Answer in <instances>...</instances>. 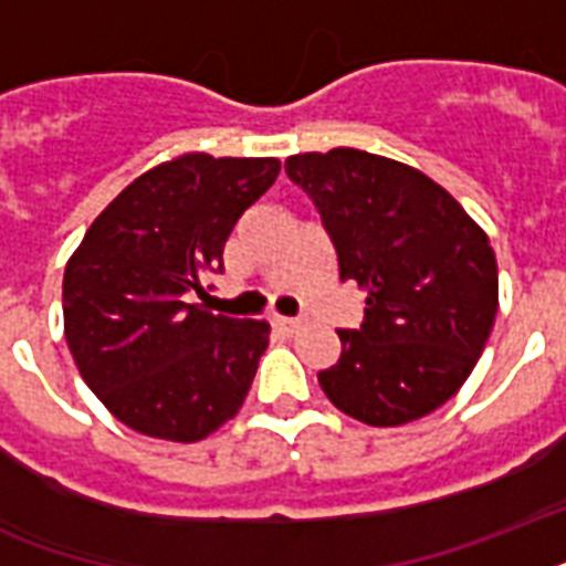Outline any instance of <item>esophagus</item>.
I'll list each match as a JSON object with an SVG mask.
<instances>
[{
    "mask_svg": "<svg viewBox=\"0 0 566 566\" xmlns=\"http://www.w3.org/2000/svg\"><path fill=\"white\" fill-rule=\"evenodd\" d=\"M273 326L279 328V332H284V335H293L302 323L296 317H273Z\"/></svg>",
    "mask_w": 566,
    "mask_h": 566,
    "instance_id": "esophagus-1",
    "label": "esophagus"
}]
</instances>
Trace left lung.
I'll return each instance as SVG.
<instances>
[{"instance_id": "obj_1", "label": "left lung", "mask_w": 566, "mask_h": 566, "mask_svg": "<svg viewBox=\"0 0 566 566\" xmlns=\"http://www.w3.org/2000/svg\"><path fill=\"white\" fill-rule=\"evenodd\" d=\"M340 282L367 291L361 328H340V358L317 373L344 413L402 426L452 399L491 337L500 275L488 234L413 167L361 153L291 155Z\"/></svg>"}]
</instances>
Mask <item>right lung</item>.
Wrapping results in <instances>:
<instances>
[{
	"instance_id": "1",
	"label": "right lung",
	"mask_w": 566,
	"mask_h": 566,
	"mask_svg": "<svg viewBox=\"0 0 566 566\" xmlns=\"http://www.w3.org/2000/svg\"><path fill=\"white\" fill-rule=\"evenodd\" d=\"M275 158L181 155L135 179L93 220L64 273V335L93 394L149 438L193 443L231 420L270 340L261 319L190 305Z\"/></svg>"
}]
</instances>
